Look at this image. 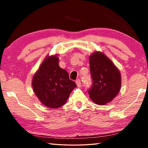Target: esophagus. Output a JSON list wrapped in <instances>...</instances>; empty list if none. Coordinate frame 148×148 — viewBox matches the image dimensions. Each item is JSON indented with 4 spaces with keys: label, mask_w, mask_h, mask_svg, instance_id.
<instances>
[{
    "label": "esophagus",
    "mask_w": 148,
    "mask_h": 148,
    "mask_svg": "<svg viewBox=\"0 0 148 148\" xmlns=\"http://www.w3.org/2000/svg\"><path fill=\"white\" fill-rule=\"evenodd\" d=\"M76 84L77 85V87H81V81H80V79H77L76 81Z\"/></svg>",
    "instance_id": "esophagus-1"
}]
</instances>
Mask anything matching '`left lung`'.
I'll list each match as a JSON object with an SVG mask.
<instances>
[{"mask_svg": "<svg viewBox=\"0 0 148 148\" xmlns=\"http://www.w3.org/2000/svg\"><path fill=\"white\" fill-rule=\"evenodd\" d=\"M92 85L88 92L95 103L104 105L119 93L121 77L119 69L104 53L95 51L89 57Z\"/></svg>", "mask_w": 148, "mask_h": 148, "instance_id": "8db88e82", "label": "left lung"}]
</instances>
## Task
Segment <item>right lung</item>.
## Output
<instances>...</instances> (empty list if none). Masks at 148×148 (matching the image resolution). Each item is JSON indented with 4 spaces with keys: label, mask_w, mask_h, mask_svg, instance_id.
Masks as SVG:
<instances>
[{
    "label": "right lung",
    "mask_w": 148,
    "mask_h": 148,
    "mask_svg": "<svg viewBox=\"0 0 148 148\" xmlns=\"http://www.w3.org/2000/svg\"><path fill=\"white\" fill-rule=\"evenodd\" d=\"M32 86L36 96L45 106L57 108L66 103L76 84L68 72L59 65L57 55L47 56L34 74Z\"/></svg>",
    "instance_id": "obj_1"
}]
</instances>
